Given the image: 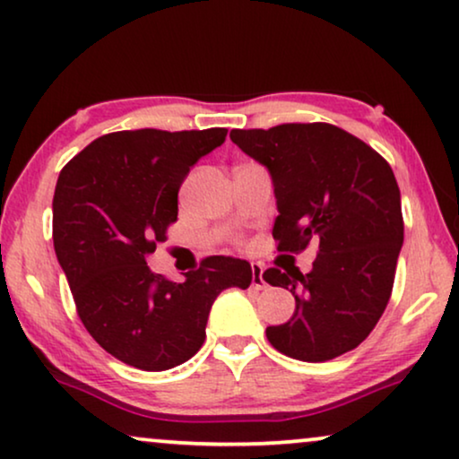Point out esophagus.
Wrapping results in <instances>:
<instances>
[{
	"label": "esophagus",
	"instance_id": "34e87169",
	"mask_svg": "<svg viewBox=\"0 0 459 459\" xmlns=\"http://www.w3.org/2000/svg\"><path fill=\"white\" fill-rule=\"evenodd\" d=\"M251 270H253V281H251L253 289H257V290L265 289L267 284L264 281V267H261L259 264H251Z\"/></svg>",
	"mask_w": 459,
	"mask_h": 459
}]
</instances>
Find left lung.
Returning a JSON list of instances; mask_svg holds the SVG:
<instances>
[{"label":"left lung","instance_id":"obj_1","mask_svg":"<svg viewBox=\"0 0 459 459\" xmlns=\"http://www.w3.org/2000/svg\"><path fill=\"white\" fill-rule=\"evenodd\" d=\"M270 170L287 257L316 244L312 270L270 267L264 281L295 295L289 323L267 326L278 352L325 362L354 350L388 306L403 247L401 192L390 164L359 136L325 122L230 133Z\"/></svg>","mask_w":459,"mask_h":459}]
</instances>
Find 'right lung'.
I'll use <instances>...</instances> for the list:
<instances>
[{
    "instance_id": "obj_1",
    "label": "right lung",
    "mask_w": 459,
    "mask_h": 459,
    "mask_svg": "<svg viewBox=\"0 0 459 459\" xmlns=\"http://www.w3.org/2000/svg\"><path fill=\"white\" fill-rule=\"evenodd\" d=\"M228 128L120 130L65 164L52 200V240L77 316L105 352L143 371H166L204 343L212 301L248 289V261L202 259L172 282L145 257L177 221L178 187Z\"/></svg>"
}]
</instances>
